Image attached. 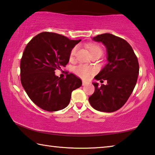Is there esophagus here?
<instances>
[{
    "instance_id": "obj_1",
    "label": "esophagus",
    "mask_w": 155,
    "mask_h": 155,
    "mask_svg": "<svg viewBox=\"0 0 155 155\" xmlns=\"http://www.w3.org/2000/svg\"><path fill=\"white\" fill-rule=\"evenodd\" d=\"M88 84V82H87V81H83V85H87Z\"/></svg>"
}]
</instances>
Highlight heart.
Wrapping results in <instances>:
<instances>
[{
	"label": "heart",
	"instance_id": "heart-1",
	"mask_svg": "<svg viewBox=\"0 0 155 155\" xmlns=\"http://www.w3.org/2000/svg\"><path fill=\"white\" fill-rule=\"evenodd\" d=\"M87 48L90 51V54L95 53V52H102L101 48L98 45L95 44H90L87 45ZM77 46H74L73 48L71 51H70V59L72 60L74 59V55L76 54V52H77ZM74 72L76 74L79 76V77H82L83 78H87L90 76L94 72V69L91 67L87 66V65H79L75 68Z\"/></svg>",
	"mask_w": 155,
	"mask_h": 155
}]
</instances>
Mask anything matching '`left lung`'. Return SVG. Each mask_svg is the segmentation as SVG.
Listing matches in <instances>:
<instances>
[{
  "mask_svg": "<svg viewBox=\"0 0 155 155\" xmlns=\"http://www.w3.org/2000/svg\"><path fill=\"white\" fill-rule=\"evenodd\" d=\"M107 48V64L94 78L107 80V84L95 87L89 98L91 106L97 111L111 113L124 105L135 87L139 74V63L132 47L124 39L110 33L94 37Z\"/></svg>",
  "mask_w": 155,
  "mask_h": 155,
  "instance_id": "obj_1",
  "label": "left lung"
}]
</instances>
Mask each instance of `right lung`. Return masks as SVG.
<instances>
[{"label": "right lung", "instance_id": "add662e5", "mask_svg": "<svg viewBox=\"0 0 155 155\" xmlns=\"http://www.w3.org/2000/svg\"><path fill=\"white\" fill-rule=\"evenodd\" d=\"M80 41L42 32L26 46L20 61L21 83L30 99L41 109L57 111L65 108L72 91L82 85L80 78L72 73L61 78L54 72L65 67L70 51Z\"/></svg>", "mask_w": 155, "mask_h": 155}]
</instances>
